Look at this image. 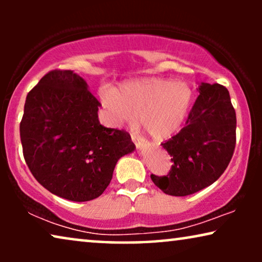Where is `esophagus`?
Here are the masks:
<instances>
[{
	"mask_svg": "<svg viewBox=\"0 0 262 262\" xmlns=\"http://www.w3.org/2000/svg\"><path fill=\"white\" fill-rule=\"evenodd\" d=\"M131 139H132V142H134L136 144V146H137V148H141V146L144 144L143 139L141 137H138V136L134 135V134H131Z\"/></svg>",
	"mask_w": 262,
	"mask_h": 262,
	"instance_id": "esophagus-1",
	"label": "esophagus"
}]
</instances>
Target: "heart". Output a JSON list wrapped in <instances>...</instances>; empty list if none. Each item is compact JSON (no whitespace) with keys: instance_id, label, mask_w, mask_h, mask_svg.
I'll return each instance as SVG.
<instances>
[{"instance_id":"1","label":"heart","mask_w":262,"mask_h":262,"mask_svg":"<svg viewBox=\"0 0 262 262\" xmlns=\"http://www.w3.org/2000/svg\"><path fill=\"white\" fill-rule=\"evenodd\" d=\"M107 108L119 121L138 123L155 139H166L180 130L192 102V89L185 82L146 77L127 82L103 96Z\"/></svg>"}]
</instances>
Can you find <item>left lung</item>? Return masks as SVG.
I'll list each match as a JSON object with an SVG mask.
<instances>
[{
    "instance_id": "1",
    "label": "left lung",
    "mask_w": 262,
    "mask_h": 262,
    "mask_svg": "<svg viewBox=\"0 0 262 262\" xmlns=\"http://www.w3.org/2000/svg\"><path fill=\"white\" fill-rule=\"evenodd\" d=\"M185 127L161 143L171 156L169 173L150 175L169 195L185 196L212 185L230 163L236 145V113L224 85L202 83Z\"/></svg>"
}]
</instances>
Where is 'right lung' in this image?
Listing matches in <instances>:
<instances>
[{
    "label": "right lung",
    "mask_w": 262,
    "mask_h": 262,
    "mask_svg": "<svg viewBox=\"0 0 262 262\" xmlns=\"http://www.w3.org/2000/svg\"><path fill=\"white\" fill-rule=\"evenodd\" d=\"M100 105L71 70L49 71L26 96L20 123L25 161L35 180L60 198H98L118 160L135 149L128 132L100 124Z\"/></svg>",
    "instance_id": "1"
}]
</instances>
